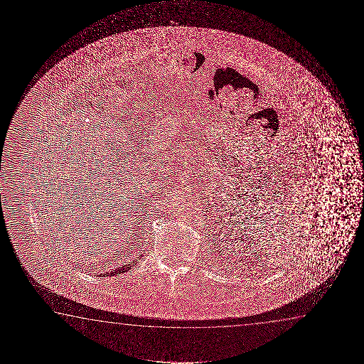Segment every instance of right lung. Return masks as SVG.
Here are the masks:
<instances>
[{
    "instance_id": "right-lung-1",
    "label": "right lung",
    "mask_w": 364,
    "mask_h": 364,
    "mask_svg": "<svg viewBox=\"0 0 364 364\" xmlns=\"http://www.w3.org/2000/svg\"><path fill=\"white\" fill-rule=\"evenodd\" d=\"M136 264V261L135 262H133V264H125V266H123V267H119V269H113V271H110V272H108V274H105V276H114V274H124V272H127V271H129L134 264ZM100 276H102V274H100Z\"/></svg>"
}]
</instances>
